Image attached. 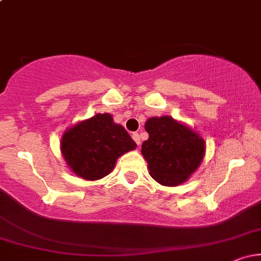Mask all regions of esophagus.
Here are the masks:
<instances>
[{"instance_id":"34e87169","label":"esophagus","mask_w":261,"mask_h":261,"mask_svg":"<svg viewBox=\"0 0 261 261\" xmlns=\"http://www.w3.org/2000/svg\"><path fill=\"white\" fill-rule=\"evenodd\" d=\"M133 139H134V141L135 142L137 143V146H140V143H141V139H140V135L139 134H133Z\"/></svg>"}]
</instances>
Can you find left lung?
<instances>
[{"label": "left lung", "mask_w": 261, "mask_h": 261, "mask_svg": "<svg viewBox=\"0 0 261 261\" xmlns=\"http://www.w3.org/2000/svg\"><path fill=\"white\" fill-rule=\"evenodd\" d=\"M145 128L149 137L143 141L141 153L148 164L149 175L164 187L187 181L205 157V140L169 115L149 118Z\"/></svg>", "instance_id": "1"}]
</instances>
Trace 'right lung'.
Here are the masks:
<instances>
[{
	"instance_id": "obj_1",
	"label": "right lung",
	"mask_w": 261,
	"mask_h": 261,
	"mask_svg": "<svg viewBox=\"0 0 261 261\" xmlns=\"http://www.w3.org/2000/svg\"><path fill=\"white\" fill-rule=\"evenodd\" d=\"M61 154L73 174L98 180L109 174L120 155L136 143L110 114H95L65 130L60 141Z\"/></svg>"
}]
</instances>
